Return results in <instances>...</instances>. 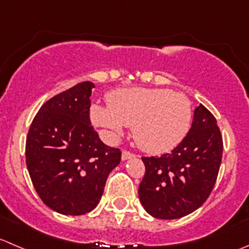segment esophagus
I'll return each instance as SVG.
<instances>
[{"label": "esophagus", "mask_w": 249, "mask_h": 249, "mask_svg": "<svg viewBox=\"0 0 249 249\" xmlns=\"http://www.w3.org/2000/svg\"><path fill=\"white\" fill-rule=\"evenodd\" d=\"M135 157H136V154L131 153V152H129V151H123V153H122L123 160H126V159H130V158H135Z\"/></svg>", "instance_id": "esophagus-1"}]
</instances>
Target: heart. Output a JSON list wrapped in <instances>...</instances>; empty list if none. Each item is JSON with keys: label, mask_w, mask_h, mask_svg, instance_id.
<instances>
[{"label": "heart", "mask_w": 249, "mask_h": 249, "mask_svg": "<svg viewBox=\"0 0 249 249\" xmlns=\"http://www.w3.org/2000/svg\"><path fill=\"white\" fill-rule=\"evenodd\" d=\"M108 108L91 107L93 124L112 137L132 126L140 148L148 153H164L178 146L190 129L191 102L183 93L168 89L132 88L107 96Z\"/></svg>", "instance_id": "1"}]
</instances>
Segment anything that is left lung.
Segmentation results:
<instances>
[{
    "label": "left lung",
    "mask_w": 249,
    "mask_h": 249,
    "mask_svg": "<svg viewBox=\"0 0 249 249\" xmlns=\"http://www.w3.org/2000/svg\"><path fill=\"white\" fill-rule=\"evenodd\" d=\"M223 157V137L214 115L199 105L185 139L160 157H142L146 171L139 187L144 211L158 219H178L198 209L211 195Z\"/></svg>",
    "instance_id": "left-lung-1"
}]
</instances>
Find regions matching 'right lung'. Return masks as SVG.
<instances>
[{
    "label": "right lung",
    "instance_id": "right-lung-1",
    "mask_svg": "<svg viewBox=\"0 0 249 249\" xmlns=\"http://www.w3.org/2000/svg\"><path fill=\"white\" fill-rule=\"evenodd\" d=\"M84 81L43 103L26 136L25 158L41 201L64 215L97 207L122 152L100 140L90 122L91 93Z\"/></svg>",
    "mask_w": 249,
    "mask_h": 249
}]
</instances>
